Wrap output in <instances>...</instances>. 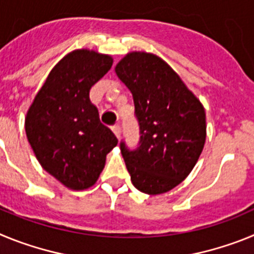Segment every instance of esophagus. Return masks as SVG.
<instances>
[{
    "label": "esophagus",
    "instance_id": "34e87169",
    "mask_svg": "<svg viewBox=\"0 0 254 254\" xmlns=\"http://www.w3.org/2000/svg\"><path fill=\"white\" fill-rule=\"evenodd\" d=\"M112 129H113V132H114V134L117 136V138H121V127H120V125L113 126V127H112Z\"/></svg>",
    "mask_w": 254,
    "mask_h": 254
}]
</instances>
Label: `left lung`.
<instances>
[{
	"label": "left lung",
	"instance_id": "obj_1",
	"mask_svg": "<svg viewBox=\"0 0 254 254\" xmlns=\"http://www.w3.org/2000/svg\"><path fill=\"white\" fill-rule=\"evenodd\" d=\"M116 73L133 96L140 141L120 145L132 185L147 194L173 190L193 169L206 140L202 104L158 56L132 52Z\"/></svg>",
	"mask_w": 254,
	"mask_h": 254
}]
</instances>
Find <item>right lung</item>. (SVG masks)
<instances>
[{"mask_svg": "<svg viewBox=\"0 0 254 254\" xmlns=\"http://www.w3.org/2000/svg\"><path fill=\"white\" fill-rule=\"evenodd\" d=\"M112 64L111 56L71 52L49 72L26 113V137L38 161L69 190L91 187L118 143L89 98Z\"/></svg>", "mask_w": 254, "mask_h": 254, "instance_id": "1", "label": "right lung"}]
</instances>
